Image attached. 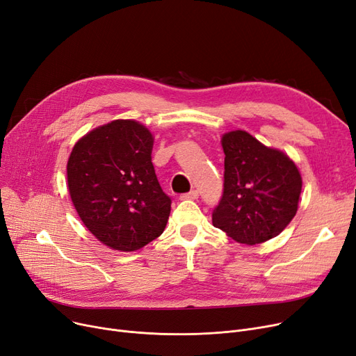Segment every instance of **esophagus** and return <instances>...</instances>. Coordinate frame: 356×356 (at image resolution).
<instances>
[{
  "label": "esophagus",
  "mask_w": 356,
  "mask_h": 356,
  "mask_svg": "<svg viewBox=\"0 0 356 356\" xmlns=\"http://www.w3.org/2000/svg\"><path fill=\"white\" fill-rule=\"evenodd\" d=\"M180 197H181V199H192V200H195V199L199 197V192H197V191H191V192H188V193L181 195Z\"/></svg>",
  "instance_id": "obj_1"
}]
</instances>
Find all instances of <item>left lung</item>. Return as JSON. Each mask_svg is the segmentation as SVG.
<instances>
[{"label":"left lung","mask_w":356,"mask_h":356,"mask_svg":"<svg viewBox=\"0 0 356 356\" xmlns=\"http://www.w3.org/2000/svg\"><path fill=\"white\" fill-rule=\"evenodd\" d=\"M224 192L212 212L213 227L241 244L281 234L296 216L302 180L286 154L245 131L222 135Z\"/></svg>","instance_id":"left-lung-1"}]
</instances>
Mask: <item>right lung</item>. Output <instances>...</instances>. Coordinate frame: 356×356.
Returning <instances> with one entry per match:
<instances>
[{"instance_id": "obj_1", "label": "right lung", "mask_w": 356, "mask_h": 356, "mask_svg": "<svg viewBox=\"0 0 356 356\" xmlns=\"http://www.w3.org/2000/svg\"><path fill=\"white\" fill-rule=\"evenodd\" d=\"M154 138L140 122L118 119L76 143L68 191L81 221L113 250L134 252L163 234L172 199L151 163Z\"/></svg>"}]
</instances>
